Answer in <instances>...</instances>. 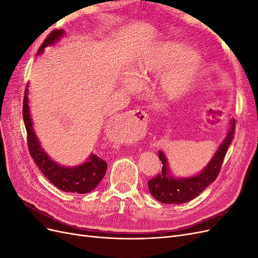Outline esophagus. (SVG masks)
I'll return each instance as SVG.
<instances>
[{
  "mask_svg": "<svg viewBox=\"0 0 258 258\" xmlns=\"http://www.w3.org/2000/svg\"><path fill=\"white\" fill-rule=\"evenodd\" d=\"M146 119V114L141 110H135L122 114L120 117V122L126 128H141Z\"/></svg>",
  "mask_w": 258,
  "mask_h": 258,
  "instance_id": "esophagus-1",
  "label": "esophagus"
}]
</instances>
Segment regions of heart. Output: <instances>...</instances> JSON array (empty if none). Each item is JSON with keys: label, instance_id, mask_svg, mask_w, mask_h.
Returning a JSON list of instances; mask_svg holds the SVG:
<instances>
[{"label": "heart", "instance_id": "heart-1", "mask_svg": "<svg viewBox=\"0 0 258 258\" xmlns=\"http://www.w3.org/2000/svg\"><path fill=\"white\" fill-rule=\"evenodd\" d=\"M201 67L202 56L198 49L178 42H163L138 58L134 71L142 79L161 73L159 89L162 96L176 100L191 89ZM126 84L129 89L137 86L132 79H128Z\"/></svg>", "mask_w": 258, "mask_h": 258}]
</instances>
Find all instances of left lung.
<instances>
[{
    "label": "left lung",
    "mask_w": 258,
    "mask_h": 258,
    "mask_svg": "<svg viewBox=\"0 0 258 258\" xmlns=\"http://www.w3.org/2000/svg\"><path fill=\"white\" fill-rule=\"evenodd\" d=\"M235 130V119L229 121L226 137L218 145L213 157L199 173L187 177H176L172 174L168 163L166 154L159 151L158 156L162 163L161 173L148 181V189L152 196L162 204L181 205L196 198L207 187L214 182L222 167Z\"/></svg>",
    "instance_id": "obj_1"
}]
</instances>
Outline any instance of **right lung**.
Listing matches in <instances>:
<instances>
[{
	"label": "right lung",
	"mask_w": 258,
	"mask_h": 258,
	"mask_svg": "<svg viewBox=\"0 0 258 258\" xmlns=\"http://www.w3.org/2000/svg\"><path fill=\"white\" fill-rule=\"evenodd\" d=\"M63 35L64 30H54L42 44L37 51V56L44 52L45 47L54 45ZM28 92L29 85L27 86L25 99H23L22 114L28 134L30 155L35 161L38 169L54 186L66 192L87 194L95 189L105 175L107 163L95 154H90L87 160L75 167L61 166L60 163L51 159L48 154L44 151L34 131L32 117L30 114Z\"/></svg>",
	"instance_id": "right-lung-1"
}]
</instances>
